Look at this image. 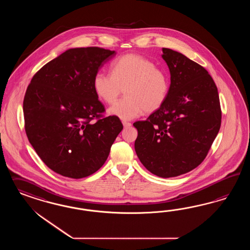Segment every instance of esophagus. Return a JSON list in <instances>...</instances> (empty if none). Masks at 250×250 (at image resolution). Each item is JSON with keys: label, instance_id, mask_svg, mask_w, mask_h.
<instances>
[{"label": "esophagus", "instance_id": "34e87169", "mask_svg": "<svg viewBox=\"0 0 250 250\" xmlns=\"http://www.w3.org/2000/svg\"><path fill=\"white\" fill-rule=\"evenodd\" d=\"M123 125H124V127H129V126H131V123L124 121L123 122Z\"/></svg>", "mask_w": 250, "mask_h": 250}]
</instances>
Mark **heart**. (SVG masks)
<instances>
[{
    "label": "heart",
    "instance_id": "heart-1",
    "mask_svg": "<svg viewBox=\"0 0 250 250\" xmlns=\"http://www.w3.org/2000/svg\"><path fill=\"white\" fill-rule=\"evenodd\" d=\"M111 74L99 71L92 81L101 101L111 104L125 88V98L108 109V114L128 121L146 113H153L164 104L170 81L166 71L138 54H126L111 65Z\"/></svg>",
    "mask_w": 250,
    "mask_h": 250
}]
</instances>
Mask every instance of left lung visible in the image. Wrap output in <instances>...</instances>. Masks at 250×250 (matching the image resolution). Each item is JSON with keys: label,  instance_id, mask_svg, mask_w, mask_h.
I'll return each mask as SVG.
<instances>
[{"label": "left lung", "instance_id": "8db88e82", "mask_svg": "<svg viewBox=\"0 0 250 250\" xmlns=\"http://www.w3.org/2000/svg\"><path fill=\"white\" fill-rule=\"evenodd\" d=\"M170 88L164 104L146 121L134 123L136 155L161 178L187 173L205 159L219 132L217 87L204 67L183 54L162 48Z\"/></svg>", "mask_w": 250, "mask_h": 250}]
</instances>
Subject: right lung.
I'll use <instances>...</instances> for the list:
<instances>
[{
  "mask_svg": "<svg viewBox=\"0 0 250 250\" xmlns=\"http://www.w3.org/2000/svg\"><path fill=\"white\" fill-rule=\"evenodd\" d=\"M116 52L69 48L40 68L23 99L24 127L39 158L56 173L82 179L104 164L123 130L118 117L91 123L104 112L93 77Z\"/></svg>",
  "mask_w": 250,
  "mask_h": 250,
  "instance_id": "right-lung-1",
  "label": "right lung"
}]
</instances>
